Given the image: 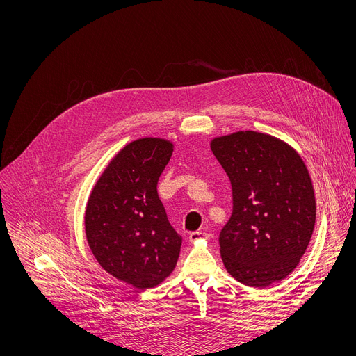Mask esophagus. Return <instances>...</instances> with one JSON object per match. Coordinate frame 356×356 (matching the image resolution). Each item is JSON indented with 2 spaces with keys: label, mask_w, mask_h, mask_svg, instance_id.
Returning a JSON list of instances; mask_svg holds the SVG:
<instances>
[{
  "label": "esophagus",
  "mask_w": 356,
  "mask_h": 356,
  "mask_svg": "<svg viewBox=\"0 0 356 356\" xmlns=\"http://www.w3.org/2000/svg\"><path fill=\"white\" fill-rule=\"evenodd\" d=\"M210 236L207 234V233H204V232H195V233H191L190 236H188V241L190 243H197V241H200V240H207Z\"/></svg>",
  "instance_id": "34e87169"
}]
</instances>
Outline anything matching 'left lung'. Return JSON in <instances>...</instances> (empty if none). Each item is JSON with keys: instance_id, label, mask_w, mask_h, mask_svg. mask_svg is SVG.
<instances>
[{"instance_id": "obj_1", "label": "left lung", "mask_w": 356, "mask_h": 356, "mask_svg": "<svg viewBox=\"0 0 356 356\" xmlns=\"http://www.w3.org/2000/svg\"><path fill=\"white\" fill-rule=\"evenodd\" d=\"M210 147L233 190V213L218 238L225 270L254 288L284 280L298 266L315 225L304 160L285 142L254 131L214 138Z\"/></svg>"}]
</instances>
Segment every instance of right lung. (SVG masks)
Masks as SVG:
<instances>
[{
  "mask_svg": "<svg viewBox=\"0 0 356 356\" xmlns=\"http://www.w3.org/2000/svg\"><path fill=\"white\" fill-rule=\"evenodd\" d=\"M173 153L166 139L126 145L96 181L85 211L89 248L101 267L129 285L147 289L172 274L181 237L170 225L157 181Z\"/></svg>",
  "mask_w": 356,
  "mask_h": 356,
  "instance_id": "obj_1",
  "label": "right lung"
}]
</instances>
